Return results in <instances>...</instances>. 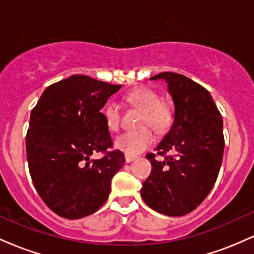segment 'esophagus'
<instances>
[{"instance_id":"esophagus-1","label":"esophagus","mask_w":254,"mask_h":254,"mask_svg":"<svg viewBox=\"0 0 254 254\" xmlns=\"http://www.w3.org/2000/svg\"><path fill=\"white\" fill-rule=\"evenodd\" d=\"M135 159H136L135 155H129V154H125V161H127V164H129V162H131V161H133Z\"/></svg>"}]
</instances>
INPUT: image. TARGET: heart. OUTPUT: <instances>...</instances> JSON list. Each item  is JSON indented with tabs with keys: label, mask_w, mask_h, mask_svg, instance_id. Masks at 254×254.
<instances>
[{
	"label": "heart",
	"mask_w": 254,
	"mask_h": 254,
	"mask_svg": "<svg viewBox=\"0 0 254 254\" xmlns=\"http://www.w3.org/2000/svg\"><path fill=\"white\" fill-rule=\"evenodd\" d=\"M125 99L127 103L143 111L142 123L150 125L157 132L167 129L171 123V111L167 105L161 103V99L157 93L145 87H141L127 93ZM103 113L109 129L111 131H117L119 129V121H121L119 105L115 100H110L105 105ZM153 141L154 137L151 131L148 127H141L135 131H127L117 137L115 145L117 149L125 154L136 155L147 149L153 143Z\"/></svg>",
	"instance_id": "obj_1"
}]
</instances>
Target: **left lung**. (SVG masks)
<instances>
[{"label": "left lung", "mask_w": 254, "mask_h": 254, "mask_svg": "<svg viewBox=\"0 0 254 254\" xmlns=\"http://www.w3.org/2000/svg\"><path fill=\"white\" fill-rule=\"evenodd\" d=\"M174 104V121L155 149L165 156L147 159L151 173L142 184L148 206L167 216H183L197 208L214 188L224 149L223 121L210 93L176 72H161Z\"/></svg>", "instance_id": "obj_1"}]
</instances>
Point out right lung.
Masks as SVG:
<instances>
[{"label":"right lung","mask_w":254,"mask_h":254,"mask_svg":"<svg viewBox=\"0 0 254 254\" xmlns=\"http://www.w3.org/2000/svg\"><path fill=\"white\" fill-rule=\"evenodd\" d=\"M121 87L72 75L49 86L32 110L26 136L28 168L39 196L58 216H88L109 198L124 154L107 151L98 160L90 156L112 147L100 110Z\"/></svg>","instance_id":"add662e5"}]
</instances>
